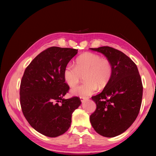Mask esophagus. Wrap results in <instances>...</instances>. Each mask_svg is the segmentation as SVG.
Masks as SVG:
<instances>
[{
	"label": "esophagus",
	"mask_w": 156,
	"mask_h": 156,
	"mask_svg": "<svg viewBox=\"0 0 156 156\" xmlns=\"http://www.w3.org/2000/svg\"><path fill=\"white\" fill-rule=\"evenodd\" d=\"M80 100H81L82 102H84L85 100H86L87 99H88V98H84V97H80Z\"/></svg>",
	"instance_id": "esophagus-1"
}]
</instances>
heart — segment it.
Returning a JSON list of instances; mask_svg holds the SVG:
<instances>
[{"mask_svg": "<svg viewBox=\"0 0 156 156\" xmlns=\"http://www.w3.org/2000/svg\"><path fill=\"white\" fill-rule=\"evenodd\" d=\"M112 65L110 60L102 58L99 54L85 52L76 60L75 67L68 64L64 68L63 76L64 81L70 87L76 86L82 76H84V84L72 90L74 95L87 97L95 93L98 89L104 88L112 75Z\"/></svg>", "mask_w": 156, "mask_h": 156, "instance_id": "b5f03b06", "label": "heart"}]
</instances>
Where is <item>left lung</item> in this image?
I'll return each mask as SVG.
<instances>
[{"label": "left lung", "instance_id": "1", "mask_svg": "<svg viewBox=\"0 0 156 156\" xmlns=\"http://www.w3.org/2000/svg\"><path fill=\"white\" fill-rule=\"evenodd\" d=\"M103 54L112 65V75L99 94L92 96L96 104L90 121L104 137L117 136L136 120L142 104L143 86L138 69L124 53L110 46L90 48Z\"/></svg>", "mask_w": 156, "mask_h": 156}]
</instances>
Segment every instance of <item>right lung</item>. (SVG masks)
<instances>
[{"mask_svg": "<svg viewBox=\"0 0 156 156\" xmlns=\"http://www.w3.org/2000/svg\"><path fill=\"white\" fill-rule=\"evenodd\" d=\"M78 50L52 46L35 57L20 83L23 113L32 128L46 136L55 137L69 129L72 114L81 104L78 97L64 99L69 86L63 72Z\"/></svg>", "mask_w": 156, "mask_h": 156, "instance_id": "1", "label": "right lung"}]
</instances>
